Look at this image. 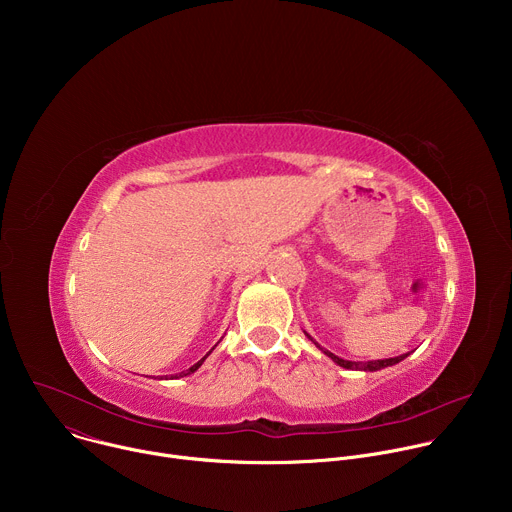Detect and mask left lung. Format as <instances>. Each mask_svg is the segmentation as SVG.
Returning a JSON list of instances; mask_svg holds the SVG:
<instances>
[{
	"label": "left lung",
	"mask_w": 512,
	"mask_h": 512,
	"mask_svg": "<svg viewBox=\"0 0 512 512\" xmlns=\"http://www.w3.org/2000/svg\"><path fill=\"white\" fill-rule=\"evenodd\" d=\"M310 340H312V336H308ZM316 344V342H314ZM324 350V348H322ZM324 354H328L336 364H340V367H344V369H352V371H381V369H385V367H391V364H397V362H401L407 354H401V356H395V358H385V360H369V362H352V360H344V358H338L336 354H332V352H328V350H324Z\"/></svg>",
	"instance_id": "1"
}]
</instances>
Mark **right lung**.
Listing matches in <instances>:
<instances>
[{"label": "right lung", "instance_id": "1", "mask_svg": "<svg viewBox=\"0 0 512 512\" xmlns=\"http://www.w3.org/2000/svg\"><path fill=\"white\" fill-rule=\"evenodd\" d=\"M204 358H206V356H204ZM204 358H202V360H198V362H196V364H194V367H190V369H188V371H182V373H180V375H176V379H178V377H186V375H190V373H194V371H196V369H198V367H200V364H202V362H204ZM172 379H174V377H172Z\"/></svg>", "mask_w": 512, "mask_h": 512}]
</instances>
